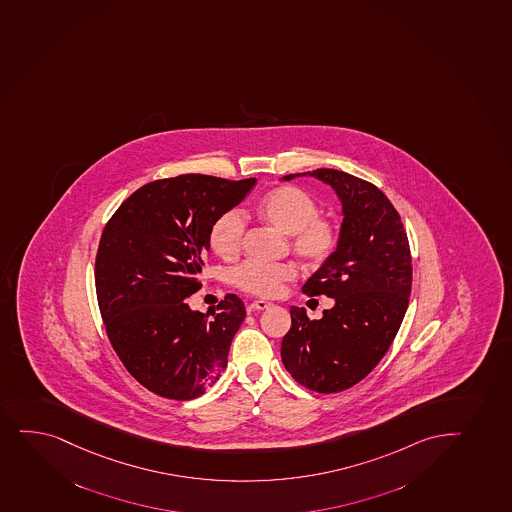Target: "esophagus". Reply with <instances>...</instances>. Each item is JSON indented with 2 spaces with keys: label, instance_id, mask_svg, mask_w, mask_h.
<instances>
[{
  "label": "esophagus",
  "instance_id": "esophagus-1",
  "mask_svg": "<svg viewBox=\"0 0 512 512\" xmlns=\"http://www.w3.org/2000/svg\"><path fill=\"white\" fill-rule=\"evenodd\" d=\"M272 303L270 301H264V299H257V301H253L252 305H250V310L253 311H264L272 308Z\"/></svg>",
  "mask_w": 512,
  "mask_h": 512
}]
</instances>
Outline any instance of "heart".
<instances>
[{
	"mask_svg": "<svg viewBox=\"0 0 512 512\" xmlns=\"http://www.w3.org/2000/svg\"><path fill=\"white\" fill-rule=\"evenodd\" d=\"M259 213L277 230L291 235V247L306 264L322 265L339 245V230L330 219L318 216V204L305 190L284 185L260 201ZM245 219L238 211H228L209 230V247L221 259H233L240 252ZM293 264H264L248 260L231 270V282L245 293L272 298L286 282L296 279Z\"/></svg>",
	"mask_w": 512,
	"mask_h": 512,
	"instance_id": "1",
	"label": "heart"
}]
</instances>
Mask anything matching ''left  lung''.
Returning <instances> with one entry per match:
<instances>
[{
    "label": "left lung",
    "instance_id": "1",
    "mask_svg": "<svg viewBox=\"0 0 512 512\" xmlns=\"http://www.w3.org/2000/svg\"><path fill=\"white\" fill-rule=\"evenodd\" d=\"M306 175L330 185L342 202L339 245L303 286L308 296H328L335 305L320 320L291 306L281 357L299 385L337 393L366 378L397 337L412 289V257L400 214L376 185L332 168L282 180Z\"/></svg>",
    "mask_w": 512,
    "mask_h": 512
}]
</instances>
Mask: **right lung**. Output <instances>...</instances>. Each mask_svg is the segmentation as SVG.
<instances>
[{"instance_id":"1","label":"right lung","mask_w":512,"mask_h":512,"mask_svg":"<svg viewBox=\"0 0 512 512\" xmlns=\"http://www.w3.org/2000/svg\"><path fill=\"white\" fill-rule=\"evenodd\" d=\"M255 182L199 173L155 180L105 224L95 259L105 332L131 376L160 397H201L228 364L247 315L242 299L226 294L209 318L187 298L201 289L211 226Z\"/></svg>"}]
</instances>
